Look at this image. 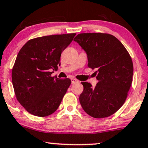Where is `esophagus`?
<instances>
[{
    "label": "esophagus",
    "mask_w": 148,
    "mask_h": 148,
    "mask_svg": "<svg viewBox=\"0 0 148 148\" xmlns=\"http://www.w3.org/2000/svg\"><path fill=\"white\" fill-rule=\"evenodd\" d=\"M77 82H79V81H78L77 79H74V78L71 79V83L72 84H75V83H77Z\"/></svg>",
    "instance_id": "obj_1"
}]
</instances>
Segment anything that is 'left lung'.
<instances>
[{
    "label": "left lung",
    "instance_id": "left-lung-1",
    "mask_svg": "<svg viewBox=\"0 0 148 148\" xmlns=\"http://www.w3.org/2000/svg\"><path fill=\"white\" fill-rule=\"evenodd\" d=\"M87 54L89 68L96 69L95 87L82 82V107L94 118H104L123 106L132 84L133 64L130 54L117 38L108 34L84 33L74 38Z\"/></svg>",
    "mask_w": 148,
    "mask_h": 148
}]
</instances>
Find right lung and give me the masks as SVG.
Returning a JSON list of instances; mask_svg holds the SVG:
<instances>
[{"label": "right lung", "mask_w": 148, "mask_h": 148, "mask_svg": "<svg viewBox=\"0 0 148 148\" xmlns=\"http://www.w3.org/2000/svg\"><path fill=\"white\" fill-rule=\"evenodd\" d=\"M75 35L36 38L20 50L12 69V84L16 99L30 114L47 116L59 107L71 81L51 74L58 70L62 52Z\"/></svg>", "instance_id": "add662e5"}]
</instances>
